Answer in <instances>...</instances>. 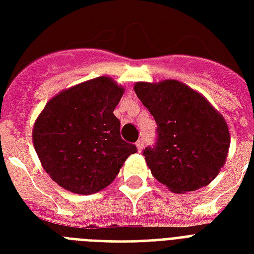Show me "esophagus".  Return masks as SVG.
Returning <instances> with one entry per match:
<instances>
[{
    "label": "esophagus",
    "mask_w": 254,
    "mask_h": 254,
    "mask_svg": "<svg viewBox=\"0 0 254 254\" xmlns=\"http://www.w3.org/2000/svg\"><path fill=\"white\" fill-rule=\"evenodd\" d=\"M135 146H137V150L138 151H142L143 150V146H145V142H143V139H138L137 143H135Z\"/></svg>",
    "instance_id": "esophagus-1"
}]
</instances>
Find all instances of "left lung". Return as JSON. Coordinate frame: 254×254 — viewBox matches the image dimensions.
I'll return each instance as SVG.
<instances>
[{
	"instance_id": "obj_1",
	"label": "left lung",
	"mask_w": 254,
	"mask_h": 254,
	"mask_svg": "<svg viewBox=\"0 0 254 254\" xmlns=\"http://www.w3.org/2000/svg\"><path fill=\"white\" fill-rule=\"evenodd\" d=\"M134 92L158 127L155 146L143 150L153 177L178 193L211 183L224 166L231 145L221 113L178 80L138 81Z\"/></svg>"
}]
</instances>
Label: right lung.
<instances>
[{"instance_id":"right-lung-1","label":"right lung","mask_w":254,"mask_h":254,"mask_svg":"<svg viewBox=\"0 0 254 254\" xmlns=\"http://www.w3.org/2000/svg\"><path fill=\"white\" fill-rule=\"evenodd\" d=\"M112 77L100 76L59 92L46 104L33 127L38 158L54 182L89 195L105 189L130 154L133 143L120 135L113 115L124 95Z\"/></svg>"}]
</instances>
